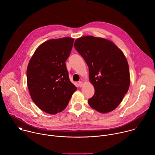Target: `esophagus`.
I'll return each instance as SVG.
<instances>
[{
	"instance_id": "1",
	"label": "esophagus",
	"mask_w": 155,
	"mask_h": 155,
	"mask_svg": "<svg viewBox=\"0 0 155 155\" xmlns=\"http://www.w3.org/2000/svg\"><path fill=\"white\" fill-rule=\"evenodd\" d=\"M83 83L82 81H79V82H78V85H79V86H80V87L83 86Z\"/></svg>"
}]
</instances>
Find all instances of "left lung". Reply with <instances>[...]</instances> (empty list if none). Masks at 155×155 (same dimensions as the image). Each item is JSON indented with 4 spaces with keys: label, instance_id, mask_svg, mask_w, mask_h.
Segmentation results:
<instances>
[{
    "label": "left lung",
    "instance_id": "left-lung-1",
    "mask_svg": "<svg viewBox=\"0 0 155 155\" xmlns=\"http://www.w3.org/2000/svg\"><path fill=\"white\" fill-rule=\"evenodd\" d=\"M74 47L89 68L90 80L95 90L88 104L100 113L112 111L129 87L130 74L125 56L112 41L93 36L77 38Z\"/></svg>",
    "mask_w": 155,
    "mask_h": 155
}]
</instances>
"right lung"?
I'll return each instance as SVG.
<instances>
[{"label": "right lung", "instance_id": "right-lung-1", "mask_svg": "<svg viewBox=\"0 0 155 155\" xmlns=\"http://www.w3.org/2000/svg\"><path fill=\"white\" fill-rule=\"evenodd\" d=\"M74 39H51L37 48L27 68V83L35 105L43 112L54 115L68 106L77 87L70 81L65 61Z\"/></svg>", "mask_w": 155, "mask_h": 155}]
</instances>
